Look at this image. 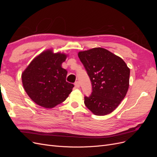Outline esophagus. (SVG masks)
Here are the masks:
<instances>
[{
	"label": "esophagus",
	"instance_id": "34e87169",
	"mask_svg": "<svg viewBox=\"0 0 157 157\" xmlns=\"http://www.w3.org/2000/svg\"><path fill=\"white\" fill-rule=\"evenodd\" d=\"M75 86L77 88H78L80 86V82L78 81H76L75 82Z\"/></svg>",
	"mask_w": 157,
	"mask_h": 157
}]
</instances>
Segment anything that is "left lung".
<instances>
[{"instance_id":"obj_1","label":"left lung","mask_w":157,"mask_h":157,"mask_svg":"<svg viewBox=\"0 0 157 157\" xmlns=\"http://www.w3.org/2000/svg\"><path fill=\"white\" fill-rule=\"evenodd\" d=\"M78 56L92 86L91 94L84 96L85 105L96 115L111 113L127 93L130 69L120 57L102 48L80 52Z\"/></svg>"}]
</instances>
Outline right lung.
<instances>
[{"label": "right lung", "instance_id": "1", "mask_svg": "<svg viewBox=\"0 0 157 157\" xmlns=\"http://www.w3.org/2000/svg\"><path fill=\"white\" fill-rule=\"evenodd\" d=\"M66 57L47 50L33 59L22 73L23 88L39 105L54 107L64 101L72 92L74 85L66 81L67 72L61 67Z\"/></svg>", "mask_w": 157, "mask_h": 157}]
</instances>
